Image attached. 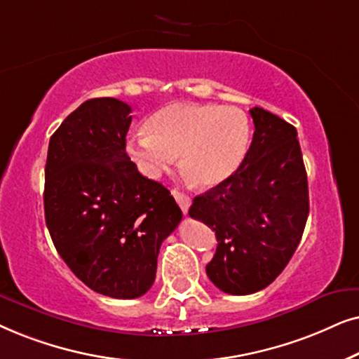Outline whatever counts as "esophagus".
<instances>
[{
  "label": "esophagus",
  "instance_id": "esophagus-1",
  "mask_svg": "<svg viewBox=\"0 0 359 359\" xmlns=\"http://www.w3.org/2000/svg\"><path fill=\"white\" fill-rule=\"evenodd\" d=\"M172 195H174V198L177 200V203H179V207L182 208V212L187 213L190 208V203H192V200H190L189 195L184 192H179V190H175V189L172 190Z\"/></svg>",
  "mask_w": 359,
  "mask_h": 359
}]
</instances>
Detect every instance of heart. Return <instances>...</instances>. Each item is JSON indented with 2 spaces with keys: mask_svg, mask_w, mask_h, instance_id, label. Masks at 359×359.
<instances>
[{
  "mask_svg": "<svg viewBox=\"0 0 359 359\" xmlns=\"http://www.w3.org/2000/svg\"><path fill=\"white\" fill-rule=\"evenodd\" d=\"M144 133L126 142L141 172L157 177L180 156V170L195 187L213 189L228 180L245 161L251 128L233 107L174 102L151 114Z\"/></svg>",
  "mask_w": 359,
  "mask_h": 359,
  "instance_id": "b5f03b06",
  "label": "heart"
}]
</instances>
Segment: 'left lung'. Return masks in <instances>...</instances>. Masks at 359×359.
I'll use <instances>...</instances> for the list:
<instances>
[{"instance_id":"1","label":"left lung","mask_w":359,"mask_h":359,"mask_svg":"<svg viewBox=\"0 0 359 359\" xmlns=\"http://www.w3.org/2000/svg\"><path fill=\"white\" fill-rule=\"evenodd\" d=\"M250 113L256 130L240 169L195 197L189 210L217 235L207 276L233 295L257 292L284 271L309 217L307 172L297 130L262 108Z\"/></svg>"}]
</instances>
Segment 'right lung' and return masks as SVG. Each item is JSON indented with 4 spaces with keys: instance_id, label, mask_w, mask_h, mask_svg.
Masks as SVG:
<instances>
[{
    "instance_id": "right-lung-1",
    "label": "right lung",
    "mask_w": 359,
    "mask_h": 359,
    "mask_svg": "<svg viewBox=\"0 0 359 359\" xmlns=\"http://www.w3.org/2000/svg\"><path fill=\"white\" fill-rule=\"evenodd\" d=\"M131 107L93 98L49 141L44 212L54 246L95 292L136 299L154 284L162 241L182 210L164 185L140 174L126 154Z\"/></svg>"
}]
</instances>
